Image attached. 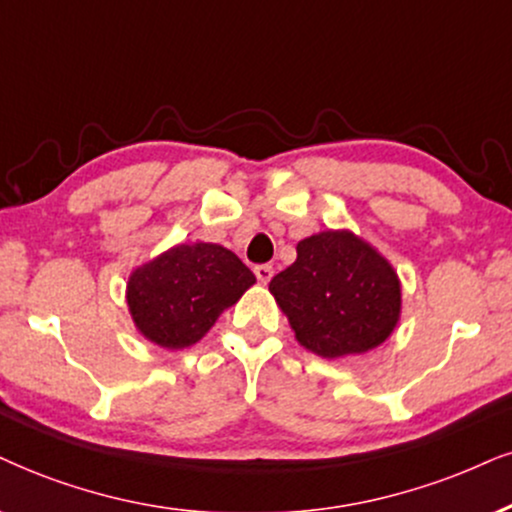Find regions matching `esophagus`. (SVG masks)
Here are the masks:
<instances>
[{
    "label": "esophagus",
    "instance_id": "obj_1",
    "mask_svg": "<svg viewBox=\"0 0 512 512\" xmlns=\"http://www.w3.org/2000/svg\"><path fill=\"white\" fill-rule=\"evenodd\" d=\"M252 271H255L257 281H260V283H269L271 276H274V267H271V264H257V267Z\"/></svg>",
    "mask_w": 512,
    "mask_h": 512
}]
</instances>
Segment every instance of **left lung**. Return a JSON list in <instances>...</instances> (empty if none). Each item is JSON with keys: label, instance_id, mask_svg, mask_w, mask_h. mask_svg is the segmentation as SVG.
<instances>
[{"label": "left lung", "instance_id": "left-lung-1", "mask_svg": "<svg viewBox=\"0 0 512 512\" xmlns=\"http://www.w3.org/2000/svg\"><path fill=\"white\" fill-rule=\"evenodd\" d=\"M269 290L297 342L326 359L378 347L399 321L397 274L349 231H323L297 243V260L271 278Z\"/></svg>", "mask_w": 512, "mask_h": 512}]
</instances>
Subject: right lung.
<instances>
[{
  "label": "right lung",
  "mask_w": 512,
  "mask_h": 512,
  "mask_svg": "<svg viewBox=\"0 0 512 512\" xmlns=\"http://www.w3.org/2000/svg\"><path fill=\"white\" fill-rule=\"evenodd\" d=\"M252 283L255 274L222 245H177L129 276L127 304L148 340L181 349L203 338Z\"/></svg>",
  "instance_id": "right-lung-1"
}]
</instances>
